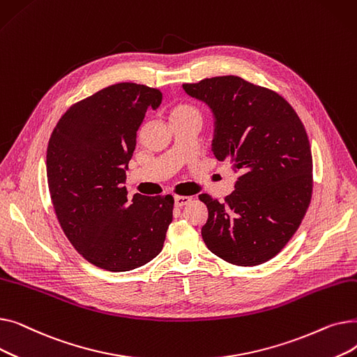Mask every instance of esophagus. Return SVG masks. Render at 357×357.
Here are the masks:
<instances>
[{
    "instance_id": "34e87169",
    "label": "esophagus",
    "mask_w": 357,
    "mask_h": 357,
    "mask_svg": "<svg viewBox=\"0 0 357 357\" xmlns=\"http://www.w3.org/2000/svg\"><path fill=\"white\" fill-rule=\"evenodd\" d=\"M192 198L191 197H186V195H176L175 197V207H183V205L188 204Z\"/></svg>"
}]
</instances>
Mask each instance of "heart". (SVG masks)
<instances>
[{
    "label": "heart",
    "mask_w": 357,
    "mask_h": 357,
    "mask_svg": "<svg viewBox=\"0 0 357 357\" xmlns=\"http://www.w3.org/2000/svg\"><path fill=\"white\" fill-rule=\"evenodd\" d=\"M181 119H199V112L191 104L178 102L169 108V120L175 121Z\"/></svg>",
    "instance_id": "b5f03b06"
}]
</instances>
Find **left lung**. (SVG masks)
<instances>
[{
    "label": "left lung",
    "mask_w": 357,
    "mask_h": 357,
    "mask_svg": "<svg viewBox=\"0 0 357 357\" xmlns=\"http://www.w3.org/2000/svg\"><path fill=\"white\" fill-rule=\"evenodd\" d=\"M214 116L213 153L238 174L234 191L218 202L208 194L204 243L237 266L265 264L298 230L312 194L307 131L287 100L240 77L183 84Z\"/></svg>",
    "instance_id": "1"
}]
</instances>
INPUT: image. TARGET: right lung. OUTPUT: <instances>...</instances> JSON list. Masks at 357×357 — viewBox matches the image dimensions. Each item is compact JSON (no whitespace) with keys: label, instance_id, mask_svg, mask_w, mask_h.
<instances>
[{"label":"right lung","instance_id":"1","mask_svg":"<svg viewBox=\"0 0 357 357\" xmlns=\"http://www.w3.org/2000/svg\"><path fill=\"white\" fill-rule=\"evenodd\" d=\"M162 92L133 82L107 86L73 104L47 144V185L56 217L89 264L127 272L155 259L172 222L174 198L135 194L126 171L137 130Z\"/></svg>","mask_w":357,"mask_h":357}]
</instances>
